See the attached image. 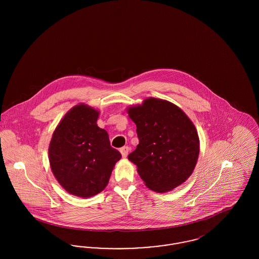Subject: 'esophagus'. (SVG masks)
<instances>
[{"instance_id":"34e87169","label":"esophagus","mask_w":259,"mask_h":259,"mask_svg":"<svg viewBox=\"0 0 259 259\" xmlns=\"http://www.w3.org/2000/svg\"><path fill=\"white\" fill-rule=\"evenodd\" d=\"M129 150H130V148H128V147H123V148H120V153H121V155H122V157H127V155H128V153H129Z\"/></svg>"}]
</instances>
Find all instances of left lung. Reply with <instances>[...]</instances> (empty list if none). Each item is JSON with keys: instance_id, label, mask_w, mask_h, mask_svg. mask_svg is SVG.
Returning a JSON list of instances; mask_svg holds the SVG:
<instances>
[{"instance_id": "1", "label": "left lung", "mask_w": 259, "mask_h": 259, "mask_svg": "<svg viewBox=\"0 0 259 259\" xmlns=\"http://www.w3.org/2000/svg\"><path fill=\"white\" fill-rule=\"evenodd\" d=\"M139 145L128 159L149 189L164 193L183 185L197 164V130L185 111L169 101L147 98L127 108Z\"/></svg>"}]
</instances>
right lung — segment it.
Segmentation results:
<instances>
[{"mask_svg":"<svg viewBox=\"0 0 259 259\" xmlns=\"http://www.w3.org/2000/svg\"><path fill=\"white\" fill-rule=\"evenodd\" d=\"M100 111L78 104L56 126L49 148L50 168L70 194L92 197L109 184L121 154L111 148L109 134L97 125Z\"/></svg>","mask_w":259,"mask_h":259,"instance_id":"obj_1","label":"right lung"}]
</instances>
